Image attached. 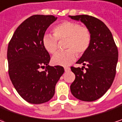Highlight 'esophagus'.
<instances>
[{
    "label": "esophagus",
    "instance_id": "obj_1",
    "mask_svg": "<svg viewBox=\"0 0 122 122\" xmlns=\"http://www.w3.org/2000/svg\"><path fill=\"white\" fill-rule=\"evenodd\" d=\"M64 70H65V72H69L70 69V68L66 67V68H64Z\"/></svg>",
    "mask_w": 122,
    "mask_h": 122
}]
</instances>
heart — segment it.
<instances>
[{"label": "heart", "mask_w": 122, "mask_h": 122, "mask_svg": "<svg viewBox=\"0 0 122 122\" xmlns=\"http://www.w3.org/2000/svg\"><path fill=\"white\" fill-rule=\"evenodd\" d=\"M54 34H46L43 36V46L50 54H54L58 49V40L66 39L65 47L68 50L58 52L52 58V63L56 66H68L79 55L84 54L91 43V33L85 26L78 23L65 21L53 28Z\"/></svg>", "instance_id": "1"}]
</instances>
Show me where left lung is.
<instances>
[{"mask_svg":"<svg viewBox=\"0 0 122 122\" xmlns=\"http://www.w3.org/2000/svg\"><path fill=\"white\" fill-rule=\"evenodd\" d=\"M69 17L82 22L92 36L89 48L76 62L83 66L71 67L75 79L70 90L79 100L93 102L102 97L113 82L118 61L117 47L110 30L99 19L88 15Z\"/></svg>","mask_w":122,"mask_h":122,"instance_id":"8db88e82","label":"left lung"}]
</instances>
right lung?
I'll use <instances>...</instances> for the list:
<instances>
[{
	"label": "right lung",
	"instance_id": "right-lung-1",
	"mask_svg": "<svg viewBox=\"0 0 122 122\" xmlns=\"http://www.w3.org/2000/svg\"><path fill=\"white\" fill-rule=\"evenodd\" d=\"M57 19L52 15H33L14 32L7 48L9 75L15 89L26 102L46 103L55 92L64 72L60 66H50V56L42 40L47 27ZM45 70L41 71V68Z\"/></svg>",
	"mask_w": 122,
	"mask_h": 122
}]
</instances>
